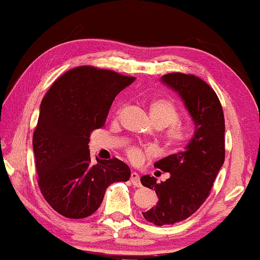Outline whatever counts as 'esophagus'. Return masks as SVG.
Masks as SVG:
<instances>
[{
	"label": "esophagus",
	"mask_w": 260,
	"mask_h": 260,
	"mask_svg": "<svg viewBox=\"0 0 260 260\" xmlns=\"http://www.w3.org/2000/svg\"><path fill=\"white\" fill-rule=\"evenodd\" d=\"M131 183L137 187L141 186V183H140V177H139V174H137V172L133 171L131 174Z\"/></svg>",
	"instance_id": "obj_1"
}]
</instances>
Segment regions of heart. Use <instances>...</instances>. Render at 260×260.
I'll return each instance as SVG.
<instances>
[{"instance_id":"1","label":"heart","mask_w":260,"mask_h":260,"mask_svg":"<svg viewBox=\"0 0 260 260\" xmlns=\"http://www.w3.org/2000/svg\"><path fill=\"white\" fill-rule=\"evenodd\" d=\"M151 120L157 127H167L162 134V140L167 149L178 151L189 140V129L185 123L178 121L180 111L174 101L169 98H155L149 103ZM127 156L132 162H139L142 151L137 147L127 150Z\"/></svg>"}]
</instances>
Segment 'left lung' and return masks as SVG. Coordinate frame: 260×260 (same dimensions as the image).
Segmentation results:
<instances>
[{
    "label": "left lung",
    "instance_id": "8db88e82",
    "mask_svg": "<svg viewBox=\"0 0 260 260\" xmlns=\"http://www.w3.org/2000/svg\"><path fill=\"white\" fill-rule=\"evenodd\" d=\"M160 80L179 93L196 126L184 151L155 163L170 178L160 183L149 175L141 178L143 186L155 189L158 197L155 207L142 212L143 217L167 225L186 220L208 198L224 162L225 127L219 97L204 80L183 73L167 74Z\"/></svg>",
    "mask_w": 260,
    "mask_h": 260
}]
</instances>
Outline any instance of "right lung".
<instances>
[{
	"label": "right lung",
	"instance_id": "add662e5",
	"mask_svg": "<svg viewBox=\"0 0 260 260\" xmlns=\"http://www.w3.org/2000/svg\"><path fill=\"white\" fill-rule=\"evenodd\" d=\"M134 80L80 66L57 78L45 94L32 145L41 194L62 216H90L111 184L129 179V168L120 159L96 158L93 164L89 141L91 132L105 125L115 96Z\"/></svg>",
	"mask_w": 260,
	"mask_h": 260
}]
</instances>
